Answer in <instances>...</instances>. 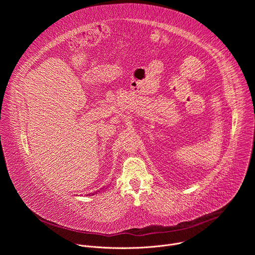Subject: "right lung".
<instances>
[{
	"mask_svg": "<svg viewBox=\"0 0 255 255\" xmlns=\"http://www.w3.org/2000/svg\"><path fill=\"white\" fill-rule=\"evenodd\" d=\"M103 190H104V188H103ZM99 192H100V191H97V192H95V193H92V195H95V194H98V193H99ZM90 195H91V194H90ZM90 195H89V196H90Z\"/></svg>",
	"mask_w": 255,
	"mask_h": 255,
	"instance_id": "1",
	"label": "right lung"
}]
</instances>
